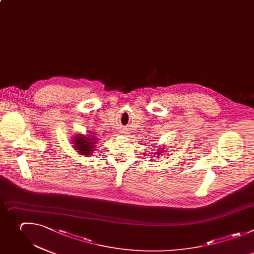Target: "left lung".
Masks as SVG:
<instances>
[{
    "label": "left lung",
    "mask_w": 254,
    "mask_h": 254,
    "mask_svg": "<svg viewBox=\"0 0 254 254\" xmlns=\"http://www.w3.org/2000/svg\"><path fill=\"white\" fill-rule=\"evenodd\" d=\"M166 147H165V145H163L162 147H158V149H157V152H155L154 153V155H157V156H155V157H157V158H159V156L160 155H163V153H165L166 152Z\"/></svg>",
    "instance_id": "obj_1"
}]
</instances>
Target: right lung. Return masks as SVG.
<instances>
[{
  "label": "right lung",
  "instance_id": "1",
  "mask_svg": "<svg viewBox=\"0 0 254 254\" xmlns=\"http://www.w3.org/2000/svg\"><path fill=\"white\" fill-rule=\"evenodd\" d=\"M73 144L74 150H76L79 155L90 157L93 155L94 151H96V145L98 143V137L93 132H89V134H75L73 139L71 140Z\"/></svg>",
  "mask_w": 254,
  "mask_h": 254
}]
</instances>
